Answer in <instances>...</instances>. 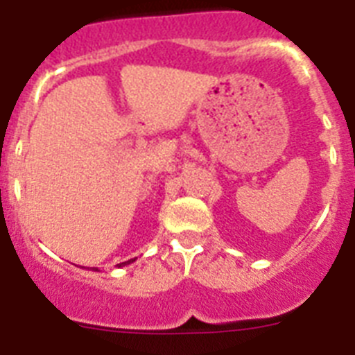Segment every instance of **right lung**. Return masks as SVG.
<instances>
[{
  "instance_id": "obj_1",
  "label": "right lung",
  "mask_w": 355,
  "mask_h": 355,
  "mask_svg": "<svg viewBox=\"0 0 355 355\" xmlns=\"http://www.w3.org/2000/svg\"><path fill=\"white\" fill-rule=\"evenodd\" d=\"M133 261H137V258H133V259H128V261H124V263H119V268H121V266H126V265H130V263H133ZM92 270H96V272H99L97 270V268H92Z\"/></svg>"
}]
</instances>
